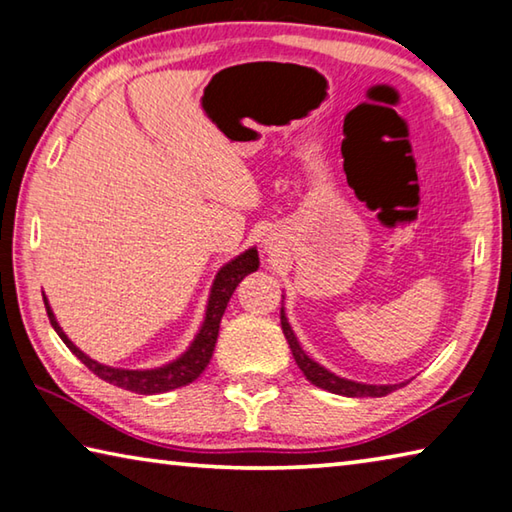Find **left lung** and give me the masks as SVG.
Here are the masks:
<instances>
[{
    "mask_svg": "<svg viewBox=\"0 0 512 512\" xmlns=\"http://www.w3.org/2000/svg\"><path fill=\"white\" fill-rule=\"evenodd\" d=\"M281 329H283V335H286L292 356H295V360H297L299 370L304 372L306 379L313 385H317V388H324V390L333 392V395H345V397H385L388 392L399 388V385H367V383L347 381V379H340V376L331 374L329 370H324L322 365H317L313 358H308L304 354V349L299 347V342L295 338V333H292V329H290L288 317H286V313H283V308H281Z\"/></svg>",
    "mask_w": 512,
    "mask_h": 512,
    "instance_id": "1",
    "label": "left lung"
}]
</instances>
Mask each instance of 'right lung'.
<instances>
[{
  "label": "right lung",
  "instance_id": "1",
  "mask_svg": "<svg viewBox=\"0 0 512 512\" xmlns=\"http://www.w3.org/2000/svg\"><path fill=\"white\" fill-rule=\"evenodd\" d=\"M256 270H258V251L247 249L245 254H240L236 258V261L226 263L222 270L217 272L213 290H211V299H208V306H206V320L201 324L195 342H192L190 349L181 358H177L170 365L158 367V370H117V367H108L88 358L63 333V329L58 326L56 317L52 313V308L47 304V299L45 297L43 299H45L49 322H52L58 338L65 342L67 349H70L92 374H97L99 379H104L106 383L117 385V388L138 392V395H158V392H167V390H174V388H181V385L192 383L201 372L206 370V365L211 363L226 304H229V299L233 295V290L238 288V283L245 279L247 274Z\"/></svg>",
  "mask_w": 512,
  "mask_h": 512
}]
</instances>
